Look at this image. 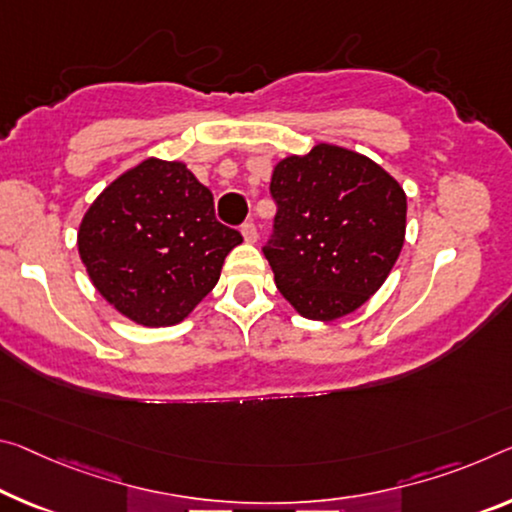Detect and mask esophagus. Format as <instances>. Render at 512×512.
<instances>
[{
  "mask_svg": "<svg viewBox=\"0 0 512 512\" xmlns=\"http://www.w3.org/2000/svg\"><path fill=\"white\" fill-rule=\"evenodd\" d=\"M241 234L243 239H246V243H255L257 241V227L253 221H246L241 225Z\"/></svg>",
  "mask_w": 512,
  "mask_h": 512,
  "instance_id": "esophagus-1",
  "label": "esophagus"
}]
</instances>
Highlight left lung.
<instances>
[{
	"mask_svg": "<svg viewBox=\"0 0 512 512\" xmlns=\"http://www.w3.org/2000/svg\"><path fill=\"white\" fill-rule=\"evenodd\" d=\"M278 205L264 255L275 287L312 321H335L383 287L405 241L408 198L376 161L319 143L273 166Z\"/></svg>",
	"mask_w": 512,
	"mask_h": 512,
	"instance_id": "obj_1",
	"label": "left lung"
}]
</instances>
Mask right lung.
I'll use <instances>...</instances> for the list:
<instances>
[{"label": "right lung", "instance_id": "right-lung-1", "mask_svg": "<svg viewBox=\"0 0 512 512\" xmlns=\"http://www.w3.org/2000/svg\"><path fill=\"white\" fill-rule=\"evenodd\" d=\"M241 234L216 221L214 196L184 161L157 157L118 175L79 223L88 278L145 328L184 321L216 287Z\"/></svg>", "mask_w": 512, "mask_h": 512}]
</instances>
